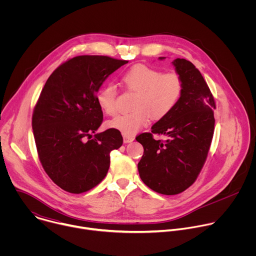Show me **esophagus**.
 <instances>
[{"label":"esophagus","instance_id":"obj_1","mask_svg":"<svg viewBox=\"0 0 256 256\" xmlns=\"http://www.w3.org/2000/svg\"><path fill=\"white\" fill-rule=\"evenodd\" d=\"M134 140V136H126V134L124 136V142H132Z\"/></svg>","mask_w":256,"mask_h":256}]
</instances>
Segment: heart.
Instances as JSON below:
<instances>
[{
	"label": "heart",
	"instance_id": "heart-1",
	"mask_svg": "<svg viewBox=\"0 0 256 256\" xmlns=\"http://www.w3.org/2000/svg\"><path fill=\"white\" fill-rule=\"evenodd\" d=\"M122 81L130 90L138 92L134 110L116 116L108 126L126 136H132L148 126L152 118L160 120L168 116L178 104L184 88V80L177 72H162L146 64L132 66L124 74ZM96 100L105 114L112 116L116 112L118 90L114 85L102 87Z\"/></svg>",
	"mask_w": 256,
	"mask_h": 256
}]
</instances>
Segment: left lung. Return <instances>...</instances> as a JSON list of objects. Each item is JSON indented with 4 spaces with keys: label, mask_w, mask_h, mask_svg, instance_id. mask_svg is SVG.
<instances>
[{
    "label": "left lung",
    "mask_w": 256,
    "mask_h": 256,
    "mask_svg": "<svg viewBox=\"0 0 256 256\" xmlns=\"http://www.w3.org/2000/svg\"><path fill=\"white\" fill-rule=\"evenodd\" d=\"M173 64L184 80L181 99L152 126L151 132L136 138L144 147L138 164L140 179L166 196L178 194L194 184L206 160L214 130L216 103L200 72L184 58L174 60ZM154 134L168 138L157 141Z\"/></svg>",
    "instance_id": "left-lung-1"
}]
</instances>
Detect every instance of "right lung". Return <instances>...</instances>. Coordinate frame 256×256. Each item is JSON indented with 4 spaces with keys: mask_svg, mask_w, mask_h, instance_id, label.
<instances>
[{
    "mask_svg": "<svg viewBox=\"0 0 256 256\" xmlns=\"http://www.w3.org/2000/svg\"><path fill=\"white\" fill-rule=\"evenodd\" d=\"M128 60L79 56L58 66L36 102L32 128L40 163L62 190L82 194L106 176L110 152L122 144L120 132L95 134L103 120L96 95L106 80Z\"/></svg>",
    "mask_w": 256,
    "mask_h": 256,
    "instance_id": "right-lung-1",
    "label": "right lung"
}]
</instances>
